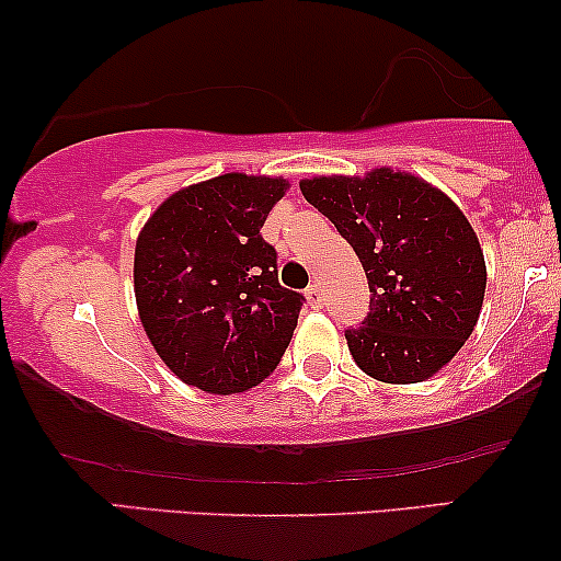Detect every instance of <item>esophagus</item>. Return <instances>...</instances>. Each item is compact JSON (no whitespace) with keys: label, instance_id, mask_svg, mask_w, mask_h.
Instances as JSON below:
<instances>
[{"label":"esophagus","instance_id":"1","mask_svg":"<svg viewBox=\"0 0 561 561\" xmlns=\"http://www.w3.org/2000/svg\"><path fill=\"white\" fill-rule=\"evenodd\" d=\"M306 298H309L311 306H321V301H324V298H321V288L317 286V283H311V286L306 288Z\"/></svg>","mask_w":561,"mask_h":561}]
</instances>
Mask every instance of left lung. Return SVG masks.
<instances>
[{
    "instance_id": "left-lung-1",
    "label": "left lung",
    "mask_w": 561,
    "mask_h": 561,
    "mask_svg": "<svg viewBox=\"0 0 561 561\" xmlns=\"http://www.w3.org/2000/svg\"><path fill=\"white\" fill-rule=\"evenodd\" d=\"M306 202L357 252L370 288L363 327L347 329L357 367L382 382L442 370L478 324L485 257L459 206L409 173L301 181Z\"/></svg>"
}]
</instances>
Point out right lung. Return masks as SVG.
I'll use <instances>...</instances> for the list:
<instances>
[{
  "label": "right lung",
  "mask_w": 561,
  "mask_h": 561,
  "mask_svg": "<svg viewBox=\"0 0 561 561\" xmlns=\"http://www.w3.org/2000/svg\"><path fill=\"white\" fill-rule=\"evenodd\" d=\"M288 183L225 173L175 191L142 227L135 298L160 359L206 393H242L278 367L306 298L278 283L260 234Z\"/></svg>",
  "instance_id": "right-lung-1"
}]
</instances>
